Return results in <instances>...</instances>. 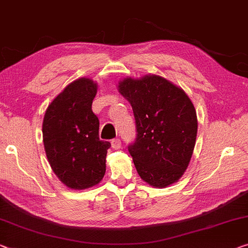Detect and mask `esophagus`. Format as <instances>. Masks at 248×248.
<instances>
[{"instance_id": "1", "label": "esophagus", "mask_w": 248, "mask_h": 248, "mask_svg": "<svg viewBox=\"0 0 248 248\" xmlns=\"http://www.w3.org/2000/svg\"><path fill=\"white\" fill-rule=\"evenodd\" d=\"M111 144H112V147L113 148H115V150H117V148L121 147L122 142H121L120 139H114V140H112Z\"/></svg>"}]
</instances>
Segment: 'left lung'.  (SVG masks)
Returning <instances> with one entry per match:
<instances>
[{"mask_svg": "<svg viewBox=\"0 0 248 248\" xmlns=\"http://www.w3.org/2000/svg\"><path fill=\"white\" fill-rule=\"evenodd\" d=\"M120 93L131 103L136 137L128 152L142 180L154 187L177 182L195 146L197 116L184 91L157 75L124 78Z\"/></svg>", "mask_w": 248, "mask_h": 248, "instance_id": "left-lung-1", "label": "left lung"}]
</instances>
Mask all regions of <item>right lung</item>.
<instances>
[{"instance_id": "obj_1", "label": "right lung", "mask_w": 248, "mask_h": 248, "mask_svg": "<svg viewBox=\"0 0 248 248\" xmlns=\"http://www.w3.org/2000/svg\"><path fill=\"white\" fill-rule=\"evenodd\" d=\"M97 85L79 78L48 105L43 121V143L53 172L67 187L84 189L104 176L111 143L98 136L100 121L92 111Z\"/></svg>"}]
</instances>
